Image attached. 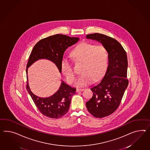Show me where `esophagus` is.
I'll list each match as a JSON object with an SVG mask.
<instances>
[{
  "instance_id": "34e87169",
  "label": "esophagus",
  "mask_w": 150,
  "mask_h": 150,
  "mask_svg": "<svg viewBox=\"0 0 150 150\" xmlns=\"http://www.w3.org/2000/svg\"><path fill=\"white\" fill-rule=\"evenodd\" d=\"M84 90V88H77V92H81V91H83Z\"/></svg>"
}]
</instances>
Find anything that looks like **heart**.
I'll use <instances>...</instances> for the list:
<instances>
[{
	"label": "heart",
	"instance_id": "b5f03b06",
	"mask_svg": "<svg viewBox=\"0 0 150 150\" xmlns=\"http://www.w3.org/2000/svg\"><path fill=\"white\" fill-rule=\"evenodd\" d=\"M70 55L77 62L83 63L81 72L82 74L75 83L78 86L90 84L93 79L98 80L103 76L107 69L108 55L105 47L89 43H81L71 51ZM62 73L69 83H72L76 73L72 63L66 58L61 62Z\"/></svg>",
	"mask_w": 150,
	"mask_h": 150
}]
</instances>
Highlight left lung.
<instances>
[{"mask_svg":"<svg viewBox=\"0 0 150 150\" xmlns=\"http://www.w3.org/2000/svg\"><path fill=\"white\" fill-rule=\"evenodd\" d=\"M86 37L101 43L108 53L106 73L100 83L91 88L93 96L86 103L91 114L97 118H102L111 115L118 108L127 88V54L117 40L107 35L94 33Z\"/></svg>","mask_w":150,"mask_h":150,"instance_id":"obj_1","label":"left lung"}]
</instances>
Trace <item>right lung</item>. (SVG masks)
Here are the masks:
<instances>
[{
	"instance_id": "1",
	"label": "right lung",
	"mask_w": 150,
	"mask_h": 150,
	"mask_svg": "<svg viewBox=\"0 0 150 150\" xmlns=\"http://www.w3.org/2000/svg\"><path fill=\"white\" fill-rule=\"evenodd\" d=\"M79 39L65 35L56 34L42 39L34 47L27 65V91L35 104L43 115L52 119H58L69 111L71 97L76 93V88L71 87L62 81L58 91L52 96L42 98L31 91L28 81V69L39 59H46L54 62L60 73L61 62L66 50L76 43Z\"/></svg>"
}]
</instances>
